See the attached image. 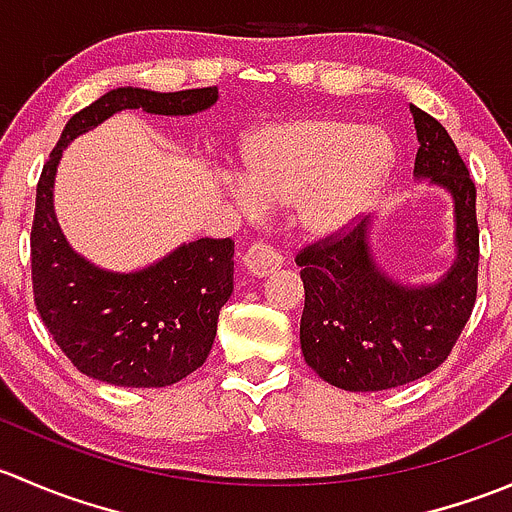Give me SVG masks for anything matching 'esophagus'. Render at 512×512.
<instances>
[{"mask_svg": "<svg viewBox=\"0 0 512 512\" xmlns=\"http://www.w3.org/2000/svg\"><path fill=\"white\" fill-rule=\"evenodd\" d=\"M245 262V270L255 277H270L272 272H277L282 267V255L267 242H257L242 257Z\"/></svg>", "mask_w": 512, "mask_h": 512, "instance_id": "1", "label": "esophagus"}]
</instances>
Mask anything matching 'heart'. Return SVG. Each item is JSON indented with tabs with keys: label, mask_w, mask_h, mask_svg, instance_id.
<instances>
[{
	"label": "heart",
	"mask_w": 512,
	"mask_h": 512,
	"mask_svg": "<svg viewBox=\"0 0 512 512\" xmlns=\"http://www.w3.org/2000/svg\"><path fill=\"white\" fill-rule=\"evenodd\" d=\"M394 163L396 148L384 128L352 118H285L240 138L237 180H227V190L250 213L292 205L297 230L329 242L369 213Z\"/></svg>",
	"instance_id": "heart-1"
}]
</instances>
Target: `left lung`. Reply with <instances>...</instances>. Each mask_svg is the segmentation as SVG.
<instances>
[{
    "label": "left lung",
    "mask_w": 512,
    "mask_h": 512,
    "mask_svg": "<svg viewBox=\"0 0 512 512\" xmlns=\"http://www.w3.org/2000/svg\"><path fill=\"white\" fill-rule=\"evenodd\" d=\"M418 138L414 178L453 205V262L431 282H409L381 265L374 215L347 237L297 257L304 282L299 344L304 361L344 391H384L446 361L476 304V185L446 128L411 106Z\"/></svg>",
    "instance_id": "obj_1"
}]
</instances>
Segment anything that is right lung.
<instances>
[{"mask_svg": "<svg viewBox=\"0 0 512 512\" xmlns=\"http://www.w3.org/2000/svg\"><path fill=\"white\" fill-rule=\"evenodd\" d=\"M218 86L160 91L121 86L86 106L61 131L36 185L34 299L46 329L81 374L126 389H160L193 374L213 349L220 309L232 294L235 242H180L146 267L118 272L76 252L54 210L61 156L74 138L121 111L195 116L218 103Z\"/></svg>", "mask_w": 512, "mask_h": 512, "instance_id": "1", "label": "right lung"}]
</instances>
